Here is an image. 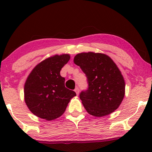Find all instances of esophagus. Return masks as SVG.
Wrapping results in <instances>:
<instances>
[{
  "label": "esophagus",
  "instance_id": "obj_1",
  "mask_svg": "<svg viewBox=\"0 0 152 152\" xmlns=\"http://www.w3.org/2000/svg\"><path fill=\"white\" fill-rule=\"evenodd\" d=\"M75 91L76 94L78 95H79V93H80V89H79L78 87H76L75 89Z\"/></svg>",
  "mask_w": 152,
  "mask_h": 152
}]
</instances>
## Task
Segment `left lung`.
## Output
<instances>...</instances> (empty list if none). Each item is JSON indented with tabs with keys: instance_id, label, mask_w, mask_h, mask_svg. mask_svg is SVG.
Wrapping results in <instances>:
<instances>
[{
	"instance_id": "left-lung-1",
	"label": "left lung",
	"mask_w": 152,
	"mask_h": 152,
	"mask_svg": "<svg viewBox=\"0 0 152 152\" xmlns=\"http://www.w3.org/2000/svg\"><path fill=\"white\" fill-rule=\"evenodd\" d=\"M74 63L87 77L88 88L80 97L89 114L109 115L119 107L125 93V83L119 68L109 56L92 52L77 54Z\"/></svg>"
}]
</instances>
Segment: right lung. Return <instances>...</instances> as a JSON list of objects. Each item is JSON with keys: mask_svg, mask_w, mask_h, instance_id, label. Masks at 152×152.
<instances>
[{"mask_svg": "<svg viewBox=\"0 0 152 152\" xmlns=\"http://www.w3.org/2000/svg\"><path fill=\"white\" fill-rule=\"evenodd\" d=\"M68 54L56 55L35 66L24 86L25 102L33 114L52 120L64 113L75 91L65 87V78L60 75L64 66L70 60Z\"/></svg>", "mask_w": 152, "mask_h": 152, "instance_id": "right-lung-1", "label": "right lung"}]
</instances>
